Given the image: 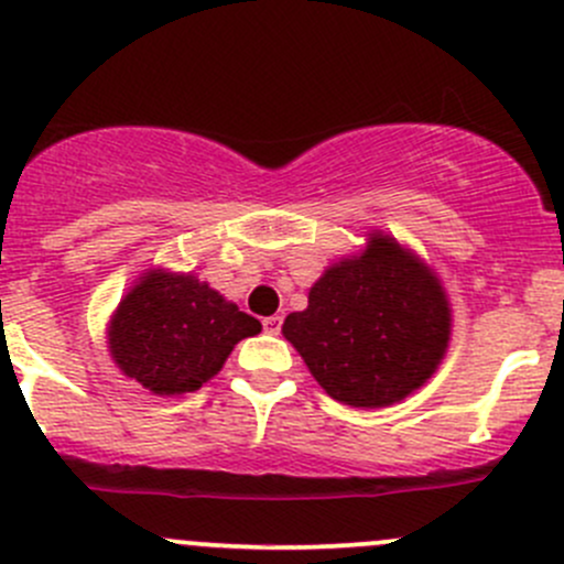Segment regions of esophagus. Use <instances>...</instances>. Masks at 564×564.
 I'll return each mask as SVG.
<instances>
[{"mask_svg":"<svg viewBox=\"0 0 564 564\" xmlns=\"http://www.w3.org/2000/svg\"><path fill=\"white\" fill-rule=\"evenodd\" d=\"M281 324H283V316H278V314L264 318V329H267V333H270V335L281 333Z\"/></svg>","mask_w":564,"mask_h":564,"instance_id":"obj_1","label":"esophagus"}]
</instances>
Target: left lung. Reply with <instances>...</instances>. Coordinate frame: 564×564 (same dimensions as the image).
<instances>
[{
	"instance_id": "left-lung-1",
	"label": "left lung",
	"mask_w": 564,
	"mask_h": 564,
	"mask_svg": "<svg viewBox=\"0 0 564 564\" xmlns=\"http://www.w3.org/2000/svg\"><path fill=\"white\" fill-rule=\"evenodd\" d=\"M281 333L329 398L382 409L434 377L451 346L453 308L434 267L373 229L360 253L322 272L308 308L289 314Z\"/></svg>"
}]
</instances>
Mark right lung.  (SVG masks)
<instances>
[{"label": "right lung", "mask_w": 564, "mask_h": 564, "mask_svg": "<svg viewBox=\"0 0 564 564\" xmlns=\"http://www.w3.org/2000/svg\"><path fill=\"white\" fill-rule=\"evenodd\" d=\"M259 333V318L193 272L150 267L119 300L106 344L122 377L152 395H185L209 382L242 338Z\"/></svg>", "instance_id": "obj_1"}]
</instances>
